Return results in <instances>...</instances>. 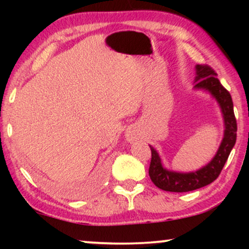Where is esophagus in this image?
Returning a JSON list of instances; mask_svg holds the SVG:
<instances>
[{"label": "esophagus", "mask_w": 249, "mask_h": 249, "mask_svg": "<svg viewBox=\"0 0 249 249\" xmlns=\"http://www.w3.org/2000/svg\"><path fill=\"white\" fill-rule=\"evenodd\" d=\"M136 138H137V134L136 133L128 134V139H130V141H133V139H136Z\"/></svg>", "instance_id": "esophagus-1"}]
</instances>
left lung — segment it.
<instances>
[{"mask_svg":"<svg viewBox=\"0 0 249 249\" xmlns=\"http://www.w3.org/2000/svg\"><path fill=\"white\" fill-rule=\"evenodd\" d=\"M196 89H205L215 97L221 107L225 119V136L218 152L210 164L196 172L178 173L167 171L162 167L160 158L152 146L151 148V162L148 174L157 187L167 192H188L198 190L213 182L224 168L228 156L236 142V118L234 116L233 101L231 93L222 87L216 78V72L207 64L196 65Z\"/></svg>","mask_w":249,"mask_h":249,"instance_id":"left-lung-1","label":"left lung"}]
</instances>
